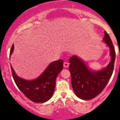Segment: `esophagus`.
I'll return each instance as SVG.
<instances>
[{
  "label": "esophagus",
  "instance_id": "1",
  "mask_svg": "<svg viewBox=\"0 0 120 120\" xmlns=\"http://www.w3.org/2000/svg\"><path fill=\"white\" fill-rule=\"evenodd\" d=\"M63 66L65 68H67L69 66V63L67 62H64L63 63Z\"/></svg>",
  "mask_w": 120,
  "mask_h": 120
}]
</instances>
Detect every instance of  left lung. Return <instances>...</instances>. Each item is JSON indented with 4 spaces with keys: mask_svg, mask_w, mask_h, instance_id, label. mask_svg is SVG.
Listing matches in <instances>:
<instances>
[{
    "mask_svg": "<svg viewBox=\"0 0 120 120\" xmlns=\"http://www.w3.org/2000/svg\"><path fill=\"white\" fill-rule=\"evenodd\" d=\"M103 41L109 48L111 56L110 62L106 67L99 71H94L81 58L75 55L69 60L72 89L76 96L83 100H90L100 94L112 75L116 52L112 40L106 31Z\"/></svg>",
    "mask_w": 120,
    "mask_h": 120,
    "instance_id": "8db88e82",
    "label": "left lung"
}]
</instances>
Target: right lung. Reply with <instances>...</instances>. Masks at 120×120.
I'll use <instances>...</instances> for the list:
<instances>
[{
	"label": "right lung",
	"mask_w": 120,
	"mask_h": 120,
	"mask_svg": "<svg viewBox=\"0 0 120 120\" xmlns=\"http://www.w3.org/2000/svg\"><path fill=\"white\" fill-rule=\"evenodd\" d=\"M12 45L10 56L14 50ZM12 75L15 84L26 98L35 103H44L53 96L56 86V79L63 68V60H59L50 63L38 78L26 80L17 75L11 66Z\"/></svg>",
	"instance_id": "add662e5"
}]
</instances>
